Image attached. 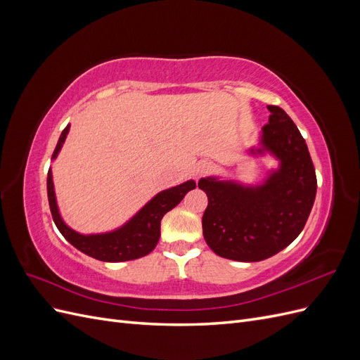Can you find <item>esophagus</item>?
Returning <instances> with one entry per match:
<instances>
[{"label": "esophagus", "mask_w": 360, "mask_h": 360, "mask_svg": "<svg viewBox=\"0 0 360 360\" xmlns=\"http://www.w3.org/2000/svg\"><path fill=\"white\" fill-rule=\"evenodd\" d=\"M212 171H213V165L210 162H205V160L198 162L197 167L193 168V174L197 177H204V176H207V174H210Z\"/></svg>", "instance_id": "34e87169"}]
</instances>
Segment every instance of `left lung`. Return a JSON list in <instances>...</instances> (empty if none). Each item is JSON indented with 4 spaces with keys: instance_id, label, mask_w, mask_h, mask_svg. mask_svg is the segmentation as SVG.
<instances>
[{
    "instance_id": "8db88e82",
    "label": "left lung",
    "mask_w": 360,
    "mask_h": 360,
    "mask_svg": "<svg viewBox=\"0 0 360 360\" xmlns=\"http://www.w3.org/2000/svg\"><path fill=\"white\" fill-rule=\"evenodd\" d=\"M267 110L261 144L281 160V168L257 188L214 179L198 183L209 198L204 238L228 259L254 263L287 248L302 233L317 193L314 163L297 126L282 108Z\"/></svg>"
}]
</instances>
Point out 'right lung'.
<instances>
[{"label": "right lung", "instance_id": "right-lung-1", "mask_svg": "<svg viewBox=\"0 0 360 360\" xmlns=\"http://www.w3.org/2000/svg\"><path fill=\"white\" fill-rule=\"evenodd\" d=\"M69 127L61 132V136L53 150L52 159H56L58 151L69 134ZM48 200L49 209L52 213V219L56 222L60 233L64 236L68 242H70L81 252L90 255L101 261H110V263H118V261L136 259L150 254L159 242L160 237V221L171 209H174L189 191L195 189V181L189 180L176 188L162 191L151 200L144 209H141L136 216H134L124 226L106 234H94V236H82L76 233L63 222L60 217L56 192H53L52 172L48 171Z\"/></svg>", "mask_w": 360, "mask_h": 360}]
</instances>
